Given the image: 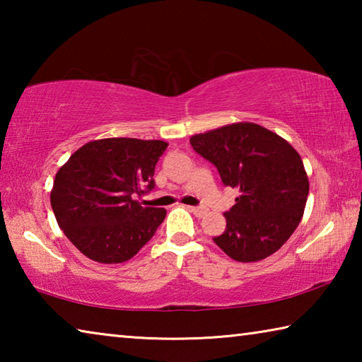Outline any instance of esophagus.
Masks as SVG:
<instances>
[{
    "label": "esophagus",
    "mask_w": 362,
    "mask_h": 362,
    "mask_svg": "<svg viewBox=\"0 0 362 362\" xmlns=\"http://www.w3.org/2000/svg\"><path fill=\"white\" fill-rule=\"evenodd\" d=\"M188 209H189V212H193L196 217H201L204 214L203 207H198V206H188Z\"/></svg>",
    "instance_id": "34e87169"
}]
</instances>
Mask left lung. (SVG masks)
I'll use <instances>...</instances> for the list:
<instances>
[{
  "mask_svg": "<svg viewBox=\"0 0 362 362\" xmlns=\"http://www.w3.org/2000/svg\"><path fill=\"white\" fill-rule=\"evenodd\" d=\"M193 150L240 189L214 243L236 262H259L289 240L303 217L308 175L297 150L255 122H233L189 137Z\"/></svg>",
  "mask_w": 362,
  "mask_h": 362,
  "instance_id": "1",
  "label": "left lung"
}]
</instances>
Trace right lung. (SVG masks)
Listing matches in <instances>:
<instances>
[{
    "instance_id": "1",
    "label": "right lung",
    "mask_w": 362,
    "mask_h": 362,
    "mask_svg": "<svg viewBox=\"0 0 362 362\" xmlns=\"http://www.w3.org/2000/svg\"><path fill=\"white\" fill-rule=\"evenodd\" d=\"M166 148L164 140H93L57 170L51 206L79 252L99 263H122L151 240L166 209L142 206L136 196L155 187V166Z\"/></svg>"
}]
</instances>
